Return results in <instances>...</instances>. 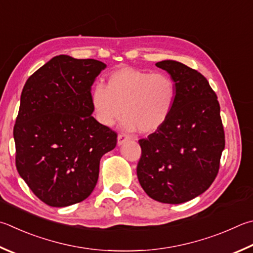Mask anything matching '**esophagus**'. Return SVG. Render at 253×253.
I'll use <instances>...</instances> for the list:
<instances>
[{"mask_svg": "<svg viewBox=\"0 0 253 253\" xmlns=\"http://www.w3.org/2000/svg\"><path fill=\"white\" fill-rule=\"evenodd\" d=\"M127 140H128V137H127V136L123 135V134L118 135V137H117V145L121 146V145H123V144H125V142H126Z\"/></svg>", "mask_w": 253, "mask_h": 253, "instance_id": "1", "label": "esophagus"}]
</instances>
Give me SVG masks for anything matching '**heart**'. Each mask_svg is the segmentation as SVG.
Masks as SVG:
<instances>
[{
	"mask_svg": "<svg viewBox=\"0 0 253 253\" xmlns=\"http://www.w3.org/2000/svg\"><path fill=\"white\" fill-rule=\"evenodd\" d=\"M177 99V85L166 73H151L121 66L107 76V86L90 91L94 116L100 125L112 127L124 113L123 127L153 134L168 121Z\"/></svg>",
	"mask_w": 253,
	"mask_h": 253,
	"instance_id": "1",
	"label": "heart"
}]
</instances>
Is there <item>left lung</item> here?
I'll use <instances>...</instances> for the list:
<instances>
[{"instance_id": "left-lung-1", "label": "left lung", "mask_w": 253, "mask_h": 253, "mask_svg": "<svg viewBox=\"0 0 253 253\" xmlns=\"http://www.w3.org/2000/svg\"><path fill=\"white\" fill-rule=\"evenodd\" d=\"M156 66L172 77L177 99L165 125L139 139L137 177L150 198L178 205L204 194L217 177L224 131L217 95L204 75L171 59Z\"/></svg>"}]
</instances>
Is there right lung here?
<instances>
[{"instance_id": "right-lung-1", "label": "right lung", "mask_w": 253, "mask_h": 253, "mask_svg": "<svg viewBox=\"0 0 253 253\" xmlns=\"http://www.w3.org/2000/svg\"><path fill=\"white\" fill-rule=\"evenodd\" d=\"M106 64L58 55L29 77L14 125L17 171L50 207L85 200L117 134L91 116V85Z\"/></svg>"}]
</instances>
